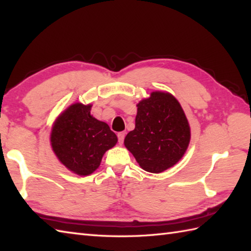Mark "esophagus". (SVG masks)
<instances>
[{
	"mask_svg": "<svg viewBox=\"0 0 251 251\" xmlns=\"http://www.w3.org/2000/svg\"><path fill=\"white\" fill-rule=\"evenodd\" d=\"M125 135H126V132H124V131L119 132V134H117V138H119V142H120V145H122V143L124 142Z\"/></svg>",
	"mask_w": 251,
	"mask_h": 251,
	"instance_id": "obj_1",
	"label": "esophagus"
}]
</instances>
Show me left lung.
Listing matches in <instances>:
<instances>
[{
    "label": "left lung",
    "mask_w": 251,
    "mask_h": 251,
    "mask_svg": "<svg viewBox=\"0 0 251 251\" xmlns=\"http://www.w3.org/2000/svg\"><path fill=\"white\" fill-rule=\"evenodd\" d=\"M190 140V124L179 101L155 90L137 103L135 129L124 145L143 170L161 174L183 157Z\"/></svg>",
    "instance_id": "8db88e82"
}]
</instances>
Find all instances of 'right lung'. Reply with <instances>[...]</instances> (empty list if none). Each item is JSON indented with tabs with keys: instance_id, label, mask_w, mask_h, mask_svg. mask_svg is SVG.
I'll use <instances>...</instances> for the list:
<instances>
[{
	"instance_id": "add662e5",
	"label": "right lung",
	"mask_w": 251,
	"mask_h": 251,
	"mask_svg": "<svg viewBox=\"0 0 251 251\" xmlns=\"http://www.w3.org/2000/svg\"><path fill=\"white\" fill-rule=\"evenodd\" d=\"M92 103L75 102L57 116L50 131V146L63 166L77 176L92 175L117 137L104 122L90 113Z\"/></svg>"
}]
</instances>
